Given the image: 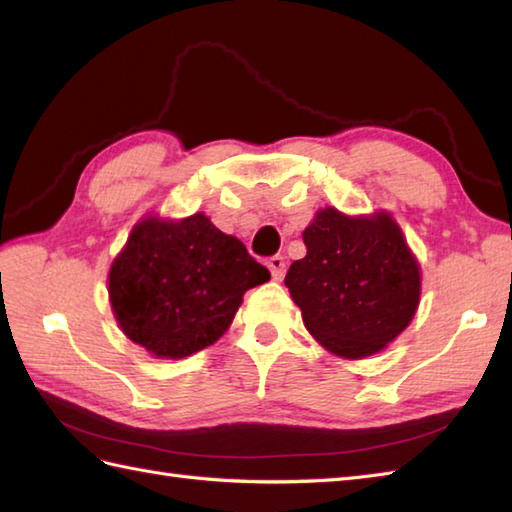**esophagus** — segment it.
<instances>
[{
	"label": "esophagus",
	"instance_id": "1",
	"mask_svg": "<svg viewBox=\"0 0 512 512\" xmlns=\"http://www.w3.org/2000/svg\"><path fill=\"white\" fill-rule=\"evenodd\" d=\"M268 268H270V273H273V277L275 279H281L286 275V259L281 257V255H275V257H270L268 259Z\"/></svg>",
	"mask_w": 512,
	"mask_h": 512
}]
</instances>
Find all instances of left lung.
Returning a JSON list of instances; mask_svg holds the SVG:
<instances>
[{"label":"left lung","mask_w":512,"mask_h":512,"mask_svg":"<svg viewBox=\"0 0 512 512\" xmlns=\"http://www.w3.org/2000/svg\"><path fill=\"white\" fill-rule=\"evenodd\" d=\"M303 244L308 253L284 284L325 350L372 356L411 323L420 266L389 213L350 217L328 206L303 231Z\"/></svg>","instance_id":"1"}]
</instances>
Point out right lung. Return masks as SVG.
Masks as SVG:
<instances>
[{"label": "right lung", "mask_w": 512, "mask_h": 512, "mask_svg": "<svg viewBox=\"0 0 512 512\" xmlns=\"http://www.w3.org/2000/svg\"><path fill=\"white\" fill-rule=\"evenodd\" d=\"M268 279V268L204 213L145 217L110 268V301L127 339L158 358H184L220 339L244 292Z\"/></svg>", "instance_id": "1"}]
</instances>
